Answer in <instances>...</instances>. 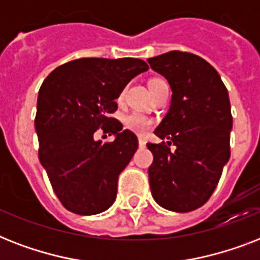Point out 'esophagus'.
<instances>
[{"mask_svg":"<svg viewBox=\"0 0 260 260\" xmlns=\"http://www.w3.org/2000/svg\"><path fill=\"white\" fill-rule=\"evenodd\" d=\"M139 147H140V148H144V147H146V140L143 138H139Z\"/></svg>","mask_w":260,"mask_h":260,"instance_id":"34e87169","label":"esophagus"}]
</instances>
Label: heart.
Listing matches in <instances>:
<instances>
[{"mask_svg": "<svg viewBox=\"0 0 260 260\" xmlns=\"http://www.w3.org/2000/svg\"><path fill=\"white\" fill-rule=\"evenodd\" d=\"M163 82L160 79H154V81H151L150 86H154L155 83ZM122 97V93L120 94V98ZM124 124L129 131L135 132V134L139 135H146L148 131L152 128L154 125V122L151 118H148L147 116L142 113H138V112H134V113L128 114L125 118H124Z\"/></svg>", "mask_w": 260, "mask_h": 260, "instance_id": "heart-1", "label": "heart"}]
</instances>
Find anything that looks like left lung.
Segmentation results:
<instances>
[{
  "label": "left lung",
  "instance_id": "1",
  "mask_svg": "<svg viewBox=\"0 0 260 260\" xmlns=\"http://www.w3.org/2000/svg\"><path fill=\"white\" fill-rule=\"evenodd\" d=\"M147 62L173 91L170 109L155 129L167 144H147L154 155L151 193L165 209L185 213L209 200L230 159V95L214 67L197 55L170 51Z\"/></svg>",
  "mask_w": 260,
  "mask_h": 260
}]
</instances>
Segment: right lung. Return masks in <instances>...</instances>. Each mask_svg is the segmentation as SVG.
Here are the masks:
<instances>
[{"mask_svg":"<svg viewBox=\"0 0 260 260\" xmlns=\"http://www.w3.org/2000/svg\"><path fill=\"white\" fill-rule=\"evenodd\" d=\"M147 70L142 59H77L56 67L39 90V159L73 213H101L116 200L118 175L138 150V138L109 114L131 79ZM98 129L113 134L114 142L97 141Z\"/></svg>","mask_w":260,"mask_h":260,"instance_id":"right-lung-1","label":"right lung"}]
</instances>
